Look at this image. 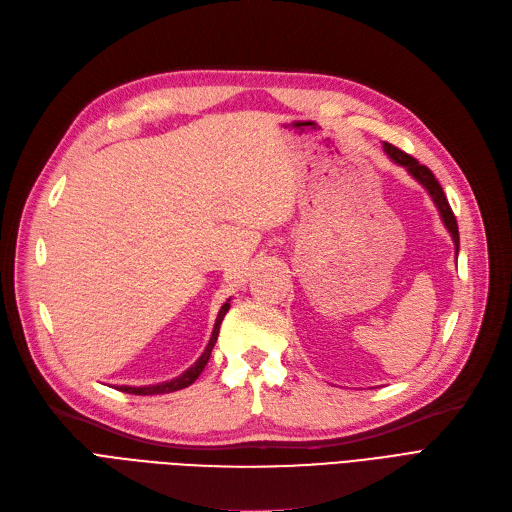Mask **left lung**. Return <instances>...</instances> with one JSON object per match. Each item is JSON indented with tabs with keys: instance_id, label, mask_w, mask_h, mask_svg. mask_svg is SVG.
<instances>
[{
	"instance_id": "obj_1",
	"label": "left lung",
	"mask_w": 512,
	"mask_h": 512,
	"mask_svg": "<svg viewBox=\"0 0 512 512\" xmlns=\"http://www.w3.org/2000/svg\"><path fill=\"white\" fill-rule=\"evenodd\" d=\"M384 151H386V155L391 157L397 166H403L407 172H410L420 185L428 191V195H431V199L435 201V206H437V210H439V214H441V220H443V224H445V229L449 231V235H452V239H454V245H456V256H458V250H460V235H458V222H456V216H454V212H452V208H449V203H447V197H445V193H443V189H441V185H439V180L435 178V174L428 170L426 166H422V163L418 161V159H414L412 155H407V153H403L401 149H397V147H393V145H388V142H384Z\"/></svg>"
}]
</instances>
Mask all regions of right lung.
I'll return each mask as SVG.
<instances>
[{"label": "right lung", "mask_w": 512, "mask_h": 512, "mask_svg": "<svg viewBox=\"0 0 512 512\" xmlns=\"http://www.w3.org/2000/svg\"><path fill=\"white\" fill-rule=\"evenodd\" d=\"M229 309H231V298L220 306L216 323H214V332H212V338H210V342H208V346H206V351L201 353V357L189 367V370H187L185 374H180L178 378H174V380H170V382H159V384H149V386H117L119 391H121V393H130V395H163V393L180 391V388H187L189 384H193V382L199 378V374L203 372V367H206V363L210 361L212 349H214V344H216V340H218L220 323H222L224 315L229 313Z\"/></svg>", "instance_id": "1"}]
</instances>
